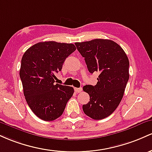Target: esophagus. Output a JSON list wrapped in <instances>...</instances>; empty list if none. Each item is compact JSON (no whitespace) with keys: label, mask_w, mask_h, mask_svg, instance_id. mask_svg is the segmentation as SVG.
Returning <instances> with one entry per match:
<instances>
[{"label":"esophagus","mask_w":152,"mask_h":152,"mask_svg":"<svg viewBox=\"0 0 152 152\" xmlns=\"http://www.w3.org/2000/svg\"><path fill=\"white\" fill-rule=\"evenodd\" d=\"M82 90H83L82 89V88H75V91L77 93H80V92L82 91Z\"/></svg>","instance_id":"34e87169"}]
</instances>
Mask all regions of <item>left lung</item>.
Here are the masks:
<instances>
[{
    "instance_id": "obj_1",
    "label": "left lung",
    "mask_w": 152,
    "mask_h": 152,
    "mask_svg": "<svg viewBox=\"0 0 152 152\" xmlns=\"http://www.w3.org/2000/svg\"><path fill=\"white\" fill-rule=\"evenodd\" d=\"M75 45L88 71L100 73L95 86L83 87L90 101L83 105V110L91 118L103 119L113 113L121 101L129 79V59L124 49L112 40L96 39Z\"/></svg>"
}]
</instances>
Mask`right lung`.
Masks as SVG:
<instances>
[{
    "label": "right lung",
    "mask_w": 152,
    "mask_h": 152,
    "mask_svg": "<svg viewBox=\"0 0 152 152\" xmlns=\"http://www.w3.org/2000/svg\"><path fill=\"white\" fill-rule=\"evenodd\" d=\"M75 49L72 44L39 42L22 57L19 74L23 94L31 110L42 120L51 121L60 117L74 93L72 87L55 84L54 79Z\"/></svg>",
    "instance_id": "1"
}]
</instances>
